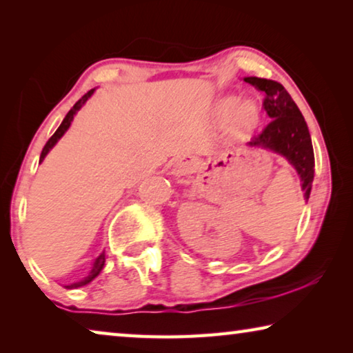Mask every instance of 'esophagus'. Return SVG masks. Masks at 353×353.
Segmentation results:
<instances>
[{
    "instance_id": "34e87169",
    "label": "esophagus",
    "mask_w": 353,
    "mask_h": 353,
    "mask_svg": "<svg viewBox=\"0 0 353 353\" xmlns=\"http://www.w3.org/2000/svg\"><path fill=\"white\" fill-rule=\"evenodd\" d=\"M177 166L182 172H188L194 166V162H193V159H191V157H182L177 162Z\"/></svg>"
}]
</instances>
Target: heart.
I'll return each mask as SVG.
<instances>
[{"mask_svg":"<svg viewBox=\"0 0 353 353\" xmlns=\"http://www.w3.org/2000/svg\"><path fill=\"white\" fill-rule=\"evenodd\" d=\"M216 118L221 123L230 119L235 134H248L260 121V109L254 101H240L236 97H225L216 104Z\"/></svg>","mask_w":353,"mask_h":353,"instance_id":"obj_1","label":"heart"}]
</instances>
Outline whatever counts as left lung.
<instances>
[{
    "label": "left lung",
    "instance_id": "1",
    "mask_svg": "<svg viewBox=\"0 0 353 353\" xmlns=\"http://www.w3.org/2000/svg\"><path fill=\"white\" fill-rule=\"evenodd\" d=\"M244 81L265 93L263 109L270 117V123L254 135L249 146L283 155L301 176L302 191L308 199L314 177V152L305 118L282 83L255 76L244 77Z\"/></svg>",
    "mask_w": 353,
    "mask_h": 353
}]
</instances>
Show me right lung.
<instances>
[{
  "mask_svg": "<svg viewBox=\"0 0 353 353\" xmlns=\"http://www.w3.org/2000/svg\"><path fill=\"white\" fill-rule=\"evenodd\" d=\"M93 92H94V88H92V90H90V92H87V93H85V94H83V97H82V98H81L79 101H77V103H76V104H74L73 107H71V110H70V112L67 113V117H65V118H63V121H62V124H61V126H59V129L56 130V132H54V135H52V137H51V139L46 141V145H45V148H43V151H41V155H40V163H41V162H43V159L46 157V154L51 151V149H52V146H54V145H56V143H57L59 140H61V137H62V135H63L65 132H67V130H68V128H70V124H71V121H73V118H74V115H76V113H77V110H79V109H81V107H82L83 104H85V103H87V99L92 97V94H93ZM104 263H105V254L103 252V254H101V255L98 256V259H97V261H94V265H93V270H92V272H90V276H88L87 279H83V280H81V282H77V283H71V285H68V286H67V288H79V286H83V285L90 283V282H92V280H93L94 277H97V276H98V274L101 272V270H103V268H104Z\"/></svg>",
  "mask_w": 353,
  "mask_h": 353,
  "instance_id": "right-lung-1",
  "label": "right lung"
}]
</instances>
